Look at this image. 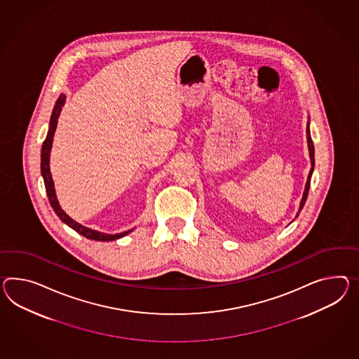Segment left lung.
Masks as SVG:
<instances>
[{"mask_svg":"<svg viewBox=\"0 0 359 359\" xmlns=\"http://www.w3.org/2000/svg\"><path fill=\"white\" fill-rule=\"evenodd\" d=\"M309 126H310V118H309V121H307L306 137L307 147H309V156H310V162H311V168H310V172H309V175H307L306 184H305V189H304V194H302V198H301V202H299V209H298L296 218H297L298 215H299V211L304 209V205H305V202H306L307 194H309V189H310V182H311V176H313V172H314L315 150L314 145H313V140H311V136H310V128H309Z\"/></svg>","mask_w":359,"mask_h":359,"instance_id":"left-lung-1","label":"left lung"}]
</instances>
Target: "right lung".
Segmentation results:
<instances>
[{
	"label": "right lung",
	"instance_id": "right-lung-1",
	"mask_svg": "<svg viewBox=\"0 0 359 359\" xmlns=\"http://www.w3.org/2000/svg\"><path fill=\"white\" fill-rule=\"evenodd\" d=\"M65 102H66V95L62 93L61 96L58 97V100H57V102L54 105V109H53L48 135H46V139H45L44 144L41 147V175H43V179H44L45 189H46L48 198H49V202L52 205L53 210L58 215V218L61 219L65 224H67L74 231H76L81 236L87 237L89 240H96V241H114V240H118L121 237H124L126 235L131 233L133 228L128 229V231L121 232V233L111 235V233H105V232H100V231H96V229L86 227V226H83V224H80L78 222H75L74 219L70 218L65 212V210L62 209L61 205L58 202V198H57L52 172H50V150H52L54 132H55V128H57L58 118H60L62 107L65 105Z\"/></svg>",
	"mask_w": 359,
	"mask_h": 359
}]
</instances>
